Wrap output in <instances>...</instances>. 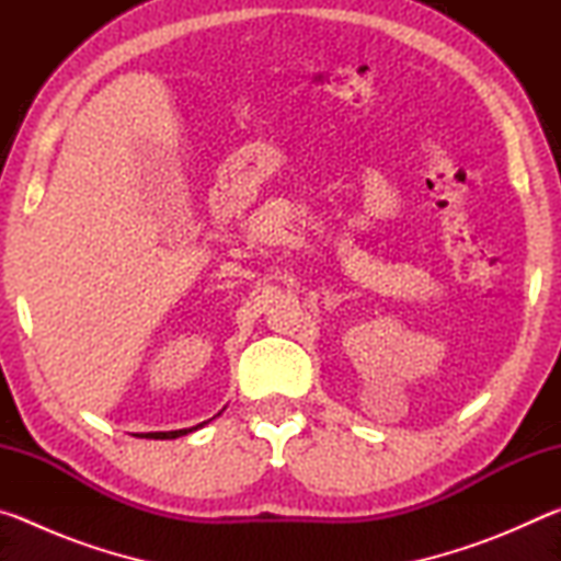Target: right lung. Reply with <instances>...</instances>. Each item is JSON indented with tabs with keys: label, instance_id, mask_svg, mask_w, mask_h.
Instances as JSON below:
<instances>
[{
	"label": "right lung",
	"instance_id": "1",
	"mask_svg": "<svg viewBox=\"0 0 561 561\" xmlns=\"http://www.w3.org/2000/svg\"><path fill=\"white\" fill-rule=\"evenodd\" d=\"M203 425V423H201ZM201 425H195V428H185V431H168V433H146V438H153V440H170V438H180V435H187L201 428Z\"/></svg>",
	"mask_w": 561,
	"mask_h": 561
}]
</instances>
